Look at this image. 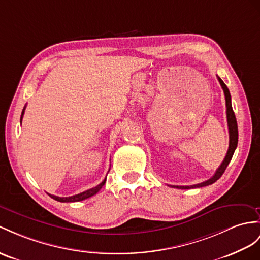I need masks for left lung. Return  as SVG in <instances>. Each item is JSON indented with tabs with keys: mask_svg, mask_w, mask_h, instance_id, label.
<instances>
[{
	"mask_svg": "<svg viewBox=\"0 0 260 260\" xmlns=\"http://www.w3.org/2000/svg\"><path fill=\"white\" fill-rule=\"evenodd\" d=\"M217 79L219 81V84L223 88L224 93H225V100H226V116H227V124H229V132H230V147H229V151H227L226 156L224 161L221 162V164L219 166V168L216 170V172L212 176L210 180H207L205 182H202L200 184H195V185H191V186H179V185H170L171 187L174 188H182V189H188V188H195V187H203V186H207L211 185L213 183L216 182L223 173L225 172V170L229 166L234 152H235L236 148H237V143H238V128H237V121H236V117L235 113L233 111V107H232V100H231V93L229 88L225 85V82L221 80L218 76Z\"/></svg>",
	"mask_w": 260,
	"mask_h": 260,
	"instance_id": "left-lung-1",
	"label": "left lung"
}]
</instances>
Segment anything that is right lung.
<instances>
[{"instance_id":"right-lung-1","label":"right lung","mask_w":260,"mask_h":260,"mask_svg":"<svg viewBox=\"0 0 260 260\" xmlns=\"http://www.w3.org/2000/svg\"><path fill=\"white\" fill-rule=\"evenodd\" d=\"M25 108H26V106L24 107V109H23V111H22L21 122H22V119H23V116H24ZM105 183H106V179H105L103 182H101L99 185H97L96 187H92V188H90V189H87V191L82 192V193H80V194H77V195L69 196V198H59V196L50 195V194H48V195H49L52 199H54V200H56V201H58V202H62V203H64V202H79V201H84V200H86V199H88V198H91L92 195L97 194V193L100 191V188L105 185Z\"/></svg>"}]
</instances>
